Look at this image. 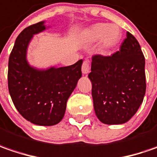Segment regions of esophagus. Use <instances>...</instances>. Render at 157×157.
<instances>
[{
    "mask_svg": "<svg viewBox=\"0 0 157 157\" xmlns=\"http://www.w3.org/2000/svg\"><path fill=\"white\" fill-rule=\"evenodd\" d=\"M89 70H90V62L89 60H84L82 66V71L84 75L89 74Z\"/></svg>",
    "mask_w": 157,
    "mask_h": 157,
    "instance_id": "obj_1",
    "label": "esophagus"
}]
</instances>
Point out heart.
Here are the masks:
<instances>
[{"label":"heart","instance_id":"heart-1","mask_svg":"<svg viewBox=\"0 0 157 157\" xmlns=\"http://www.w3.org/2000/svg\"><path fill=\"white\" fill-rule=\"evenodd\" d=\"M86 37L90 42H97L101 40V48L109 50L115 48L120 42L122 32L121 28L117 25L95 23L88 29Z\"/></svg>","mask_w":157,"mask_h":157}]
</instances>
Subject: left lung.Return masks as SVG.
<instances>
[{"mask_svg":"<svg viewBox=\"0 0 157 157\" xmlns=\"http://www.w3.org/2000/svg\"><path fill=\"white\" fill-rule=\"evenodd\" d=\"M145 58L129 32L120 50L92 57L89 78L96 116L105 124L128 122L142 104L146 91Z\"/></svg>","mask_w":157,"mask_h":157,"instance_id":"1","label":"left lung"}]
</instances>
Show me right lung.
Wrapping results in <instances>:
<instances>
[{
	"label": "right lung",
	"instance_id": "add662e5",
	"mask_svg": "<svg viewBox=\"0 0 157 157\" xmlns=\"http://www.w3.org/2000/svg\"><path fill=\"white\" fill-rule=\"evenodd\" d=\"M43 21L26 28L17 36L8 60V86L16 109L36 125L52 126L62 121L68 97L82 76V60L62 68L39 70L26 59L33 35L45 29Z\"/></svg>",
	"mask_w": 157,
	"mask_h": 157
}]
</instances>
